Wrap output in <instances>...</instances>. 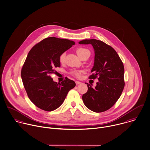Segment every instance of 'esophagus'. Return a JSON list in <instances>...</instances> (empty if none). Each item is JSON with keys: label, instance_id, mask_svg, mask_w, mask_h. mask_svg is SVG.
I'll return each instance as SVG.
<instances>
[{"label": "esophagus", "instance_id": "34e87169", "mask_svg": "<svg viewBox=\"0 0 150 150\" xmlns=\"http://www.w3.org/2000/svg\"><path fill=\"white\" fill-rule=\"evenodd\" d=\"M81 83L80 82V81H76V85H79V84H80Z\"/></svg>", "mask_w": 150, "mask_h": 150}]
</instances>
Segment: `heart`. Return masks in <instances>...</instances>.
I'll use <instances>...</instances> for the list:
<instances>
[{"label": "heart", "instance_id": "1", "mask_svg": "<svg viewBox=\"0 0 150 150\" xmlns=\"http://www.w3.org/2000/svg\"><path fill=\"white\" fill-rule=\"evenodd\" d=\"M87 52H90L88 50L86 49V48H79L76 50V53L80 57L81 55H83V54H84L85 53ZM65 53H62L59 57V60L61 63H63L64 61V59H65ZM73 75L77 77H80L81 76V71H74L73 73Z\"/></svg>", "mask_w": 150, "mask_h": 150}]
</instances>
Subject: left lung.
Instances as JSON below:
<instances>
[{
    "mask_svg": "<svg viewBox=\"0 0 150 150\" xmlns=\"http://www.w3.org/2000/svg\"><path fill=\"white\" fill-rule=\"evenodd\" d=\"M80 44H91L94 50L93 73L89 78L98 77L95 88L88 83V91L82 98L86 106L95 112L110 109L120 97L125 87L124 66L117 52L110 46L96 39L84 40Z\"/></svg>",
    "mask_w": 150,
    "mask_h": 150,
    "instance_id": "obj_1",
    "label": "left lung"
}]
</instances>
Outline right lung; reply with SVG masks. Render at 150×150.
I'll return each instance as SVG.
<instances>
[{
  "mask_svg": "<svg viewBox=\"0 0 150 150\" xmlns=\"http://www.w3.org/2000/svg\"><path fill=\"white\" fill-rule=\"evenodd\" d=\"M74 44L69 40L51 37L30 50L21 76L28 98L38 108L46 111L56 109L76 86L75 82L67 77L57 83L50 77L56 73L55 69L60 67V56Z\"/></svg>",
  "mask_w": 150,
  "mask_h": 150,
  "instance_id": "right-lung-1",
  "label": "right lung"
}]
</instances>
